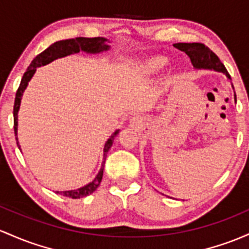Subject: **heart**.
Listing matches in <instances>:
<instances>
[{
  "label": "heart",
  "mask_w": 249,
  "mask_h": 249,
  "mask_svg": "<svg viewBox=\"0 0 249 249\" xmlns=\"http://www.w3.org/2000/svg\"><path fill=\"white\" fill-rule=\"evenodd\" d=\"M165 62V58H162V56H152V58L145 60V62H144V70L147 73L157 72V71H160V68L164 66Z\"/></svg>",
  "instance_id": "b5f03b06"
}]
</instances>
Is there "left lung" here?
I'll return each instance as SVG.
<instances>
[{"label": "left lung", "mask_w": 249, "mask_h": 249, "mask_svg": "<svg viewBox=\"0 0 249 249\" xmlns=\"http://www.w3.org/2000/svg\"><path fill=\"white\" fill-rule=\"evenodd\" d=\"M174 47L184 52L190 58L191 64H193V66L195 68H204V70L216 71V72L223 73V74H226L227 78L231 79V75L227 72L225 65L220 61L216 54L213 51H210L203 43H175Z\"/></svg>", "instance_id": "obj_1"}]
</instances>
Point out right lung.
I'll use <instances>...</instances> for the list:
<instances>
[{
	"label": "right lung",
	"mask_w": 249,
	"mask_h": 249,
	"mask_svg": "<svg viewBox=\"0 0 249 249\" xmlns=\"http://www.w3.org/2000/svg\"><path fill=\"white\" fill-rule=\"evenodd\" d=\"M107 40L105 37H75V39H68V40H61L58 41V42H54L53 45H51L47 49L40 53L39 55H36L34 60L32 61V64L29 65V67L27 68V71L24 72L22 76V80H21L20 86H18V92H16L15 97V103H14V131H15V137H16V143H18V149H20V145H18V108H20L21 104V98H22L24 89H26L27 85H28L29 80L32 79V76L34 75L35 71H36L37 67L45 66V65L49 64V62L54 61L55 59L64 58V56L70 55V54H75L79 53L80 51L86 52V53L91 54H97L102 53L104 51H108L110 46L107 45ZM119 130H117L116 132H113V135L111 136L110 138L107 139V142L105 143V146H104V160L102 164V169L98 173L95 178L89 184H86L83 188H79V189L75 190H68V191H56V193L60 194L62 196H66V197L71 198H80L85 197V196L89 195L93 191L99 187L100 182H102L103 178V173H104V164H105L106 156H107L108 150L113 144V139L118 135Z\"/></svg>",
	"instance_id": "1"
}]
</instances>
